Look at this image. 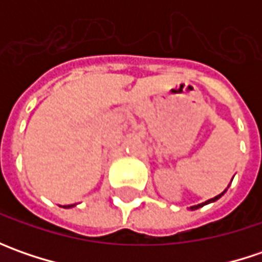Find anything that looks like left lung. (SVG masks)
Instances as JSON below:
<instances>
[{"instance_id": "8db88e82", "label": "left lung", "mask_w": 262, "mask_h": 262, "mask_svg": "<svg viewBox=\"0 0 262 262\" xmlns=\"http://www.w3.org/2000/svg\"><path fill=\"white\" fill-rule=\"evenodd\" d=\"M223 194H225V192H222V194H220V195L214 196V198H211V200H208V201H206V203H201V204H198V206H194V207H191V208H192V210H195V208H200V207L206 206V204H208V203H211V201H216V200H219V198H220V196L223 195Z\"/></svg>"}]
</instances>
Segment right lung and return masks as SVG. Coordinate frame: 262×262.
Returning a JSON list of instances; mask_svg holds the SVG:
<instances>
[{
    "label": "right lung",
    "mask_w": 262,
    "mask_h": 262,
    "mask_svg": "<svg viewBox=\"0 0 262 262\" xmlns=\"http://www.w3.org/2000/svg\"><path fill=\"white\" fill-rule=\"evenodd\" d=\"M68 207H73V206H67V207H66V208H68Z\"/></svg>",
    "instance_id": "1"
}]
</instances>
